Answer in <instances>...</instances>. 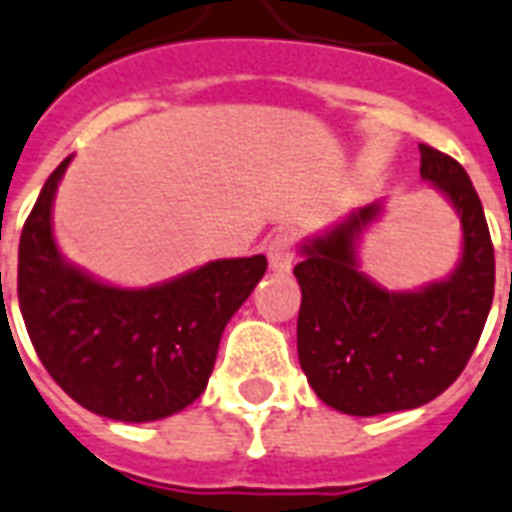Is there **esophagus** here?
Masks as SVG:
<instances>
[{
	"mask_svg": "<svg viewBox=\"0 0 512 512\" xmlns=\"http://www.w3.org/2000/svg\"><path fill=\"white\" fill-rule=\"evenodd\" d=\"M293 253H296V235H293L291 229L277 232V235L267 243L269 267L275 269V272H288V269H291Z\"/></svg>",
	"mask_w": 512,
	"mask_h": 512,
	"instance_id": "obj_1",
	"label": "esophagus"
}]
</instances>
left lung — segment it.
<instances>
[{"mask_svg":"<svg viewBox=\"0 0 512 512\" xmlns=\"http://www.w3.org/2000/svg\"><path fill=\"white\" fill-rule=\"evenodd\" d=\"M419 152L422 178L449 197L462 221L465 248L449 280L392 293L358 272L355 237L379 216V202L304 245L293 267L301 285V371L323 403L352 417L438 398L465 371L494 299V245L473 181L449 154L427 144Z\"/></svg>","mask_w":512,"mask_h":512,"instance_id":"8db88e82","label":"left lung"}]
</instances>
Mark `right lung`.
<instances>
[{
    "instance_id": "right-lung-1",
    "label": "right lung",
    "mask_w": 512,
    "mask_h": 512,
    "mask_svg": "<svg viewBox=\"0 0 512 512\" xmlns=\"http://www.w3.org/2000/svg\"><path fill=\"white\" fill-rule=\"evenodd\" d=\"M71 157L50 173L18 245V301L42 366L69 398L117 422H154L200 398L229 318L264 256L221 259L170 283L125 291L93 280L55 248L53 197Z\"/></svg>"
}]
</instances>
